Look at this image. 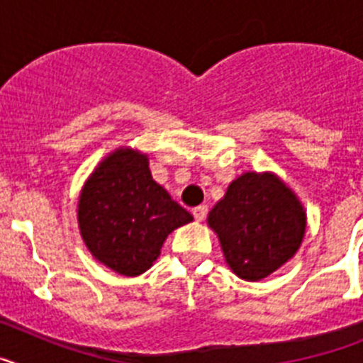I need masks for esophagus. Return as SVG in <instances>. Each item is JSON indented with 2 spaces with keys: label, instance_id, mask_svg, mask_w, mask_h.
I'll return each mask as SVG.
<instances>
[{
  "label": "esophagus",
  "instance_id": "34e87169",
  "mask_svg": "<svg viewBox=\"0 0 363 363\" xmlns=\"http://www.w3.org/2000/svg\"><path fill=\"white\" fill-rule=\"evenodd\" d=\"M192 214H194V220L203 221L205 216H207V205H198L192 209Z\"/></svg>",
  "mask_w": 363,
  "mask_h": 363
}]
</instances>
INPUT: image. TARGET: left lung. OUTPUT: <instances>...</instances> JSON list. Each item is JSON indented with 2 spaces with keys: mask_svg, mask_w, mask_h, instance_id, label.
I'll return each instance as SVG.
<instances>
[{
  "mask_svg": "<svg viewBox=\"0 0 363 363\" xmlns=\"http://www.w3.org/2000/svg\"><path fill=\"white\" fill-rule=\"evenodd\" d=\"M306 211L272 172H245L207 216L236 277L258 281L289 262L306 234Z\"/></svg>",
  "mask_w": 363,
  "mask_h": 363,
  "instance_id": "left-lung-1",
  "label": "left lung"
}]
</instances>
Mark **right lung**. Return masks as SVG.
<instances>
[{
    "instance_id": "1",
    "label": "right lung",
    "mask_w": 363,
    "mask_h": 363,
    "mask_svg": "<svg viewBox=\"0 0 363 363\" xmlns=\"http://www.w3.org/2000/svg\"><path fill=\"white\" fill-rule=\"evenodd\" d=\"M189 221L191 213L152 179L147 154L129 147L108 154L79 194L78 223L86 249L123 277L152 267L167 236Z\"/></svg>"
}]
</instances>
